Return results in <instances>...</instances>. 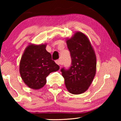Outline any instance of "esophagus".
Returning a JSON list of instances; mask_svg holds the SVG:
<instances>
[{
	"mask_svg": "<svg viewBox=\"0 0 121 121\" xmlns=\"http://www.w3.org/2000/svg\"><path fill=\"white\" fill-rule=\"evenodd\" d=\"M56 63L57 65H61V61H60V60H57L56 61Z\"/></svg>",
	"mask_w": 121,
	"mask_h": 121,
	"instance_id": "esophagus-1",
	"label": "esophagus"
}]
</instances>
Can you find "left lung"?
Wrapping results in <instances>:
<instances>
[{
  "label": "left lung",
  "mask_w": 121,
  "mask_h": 121,
  "mask_svg": "<svg viewBox=\"0 0 121 121\" xmlns=\"http://www.w3.org/2000/svg\"><path fill=\"white\" fill-rule=\"evenodd\" d=\"M71 58V65L61 69L68 91L73 95L83 93L89 89L96 73L97 58L87 37L77 31L66 39Z\"/></svg>",
  "instance_id": "left-lung-1"
}]
</instances>
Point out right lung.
Wrapping results in <instances>:
<instances>
[{"label": "right lung", "mask_w": 121, "mask_h": 121, "mask_svg": "<svg viewBox=\"0 0 121 121\" xmlns=\"http://www.w3.org/2000/svg\"><path fill=\"white\" fill-rule=\"evenodd\" d=\"M46 45L30 44L21 57L20 75L26 85L32 89L42 88L46 83V77L60 68L52 60L51 54L46 50Z\"/></svg>", "instance_id": "obj_1"}]
</instances>
